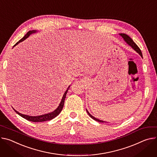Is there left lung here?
Wrapping results in <instances>:
<instances>
[{
    "label": "left lung",
    "mask_w": 157,
    "mask_h": 157,
    "mask_svg": "<svg viewBox=\"0 0 157 157\" xmlns=\"http://www.w3.org/2000/svg\"><path fill=\"white\" fill-rule=\"evenodd\" d=\"M119 35L121 36L122 37V38L124 39V40L126 42V43H127L128 45H129V46H130L137 53H138V54L140 55V56L141 57V58H143V55H142V53H141V51L140 49V48H138V46L135 43L134 41L132 39V38H131L130 37L128 36L127 34H123V33L119 34ZM86 111H87V113H88V115H89L92 119L94 120L95 121H98V122H101V123H106V121H105L100 120L99 119H98V118L94 117L93 115H91V114L88 112V111L87 110V109H86Z\"/></svg>",
    "instance_id": "obj_1"
}]
</instances>
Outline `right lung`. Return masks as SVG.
Segmentation results:
<instances>
[{
    "mask_svg": "<svg viewBox=\"0 0 157 157\" xmlns=\"http://www.w3.org/2000/svg\"><path fill=\"white\" fill-rule=\"evenodd\" d=\"M36 32H37V31L36 30H32V31H29V32H28L20 40H19L17 43L13 46H16V45H17L19 43H20V42L24 41V40H25L27 37H29V36L32 34H34V33H36ZM70 86L67 88V90H66V91L64 92L63 96V98H62V99L61 101V103H59V106H58V108H57L54 111L51 112V113H47V114H44V115H39V116H36V117H34V116H29V115H24V114H22V113H20L19 112H18L17 111H16L15 109L13 108V110L15 111L16 112V113H17L18 115L19 116H21V117L25 118V120H28V121H33V122H42V121H49V120H51L52 119L54 118L55 117H56L57 116H58L59 114L61 113V111H62L63 108V106H64V100H65V98H66V94L67 93V91L69 88Z\"/></svg>",
    "mask_w": 157,
    "mask_h": 157,
    "instance_id": "1",
    "label": "right lung"
}]
</instances>
